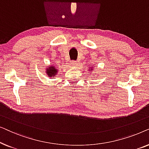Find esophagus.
Returning <instances> with one entry per match:
<instances>
[{"label": "esophagus", "instance_id": "1", "mask_svg": "<svg viewBox=\"0 0 149 149\" xmlns=\"http://www.w3.org/2000/svg\"><path fill=\"white\" fill-rule=\"evenodd\" d=\"M70 64L72 65V66H76V65L77 64V61H75V60H72V61H71L70 62Z\"/></svg>", "mask_w": 149, "mask_h": 149}]
</instances>
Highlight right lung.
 <instances>
[{"instance_id": "1", "label": "right lung", "mask_w": 149, "mask_h": 149, "mask_svg": "<svg viewBox=\"0 0 149 149\" xmlns=\"http://www.w3.org/2000/svg\"><path fill=\"white\" fill-rule=\"evenodd\" d=\"M58 71L54 67H49L48 68V69H47V74H48V76L49 77H55V75L56 74V73Z\"/></svg>"}]
</instances>
